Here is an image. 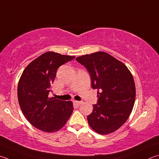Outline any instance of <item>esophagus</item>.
Returning a JSON list of instances; mask_svg holds the SVG:
<instances>
[{"label": "esophagus", "mask_w": 159, "mask_h": 159, "mask_svg": "<svg viewBox=\"0 0 159 159\" xmlns=\"http://www.w3.org/2000/svg\"><path fill=\"white\" fill-rule=\"evenodd\" d=\"M74 104H76L77 106H80V104H82L83 103L82 102H79V101H74Z\"/></svg>", "instance_id": "esophagus-1"}]
</instances>
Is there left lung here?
<instances>
[{
  "mask_svg": "<svg viewBox=\"0 0 159 159\" xmlns=\"http://www.w3.org/2000/svg\"><path fill=\"white\" fill-rule=\"evenodd\" d=\"M87 69L92 88L98 89L97 103L87 117L90 127L102 135L120 128L131 115L135 99L134 78L127 67L106 52L76 58Z\"/></svg>",
  "mask_w": 159,
  "mask_h": 159,
  "instance_id": "obj_1",
  "label": "left lung"
}]
</instances>
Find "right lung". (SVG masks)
Masks as SVG:
<instances>
[{
	"label": "right lung",
	"mask_w": 159,
	"mask_h": 159,
	"mask_svg": "<svg viewBox=\"0 0 159 159\" xmlns=\"http://www.w3.org/2000/svg\"><path fill=\"white\" fill-rule=\"evenodd\" d=\"M74 57L53 51L46 52L32 61L20 77L17 88L20 107L28 122L42 131H59L73 112L71 101L48 96L57 68Z\"/></svg>",
	"instance_id": "add662e5"
}]
</instances>
